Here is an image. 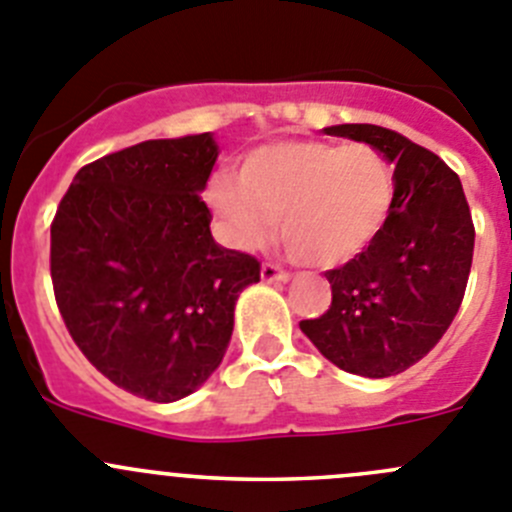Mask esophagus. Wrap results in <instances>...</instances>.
Listing matches in <instances>:
<instances>
[{
  "label": "esophagus",
  "mask_w": 512,
  "mask_h": 512,
  "mask_svg": "<svg viewBox=\"0 0 512 512\" xmlns=\"http://www.w3.org/2000/svg\"><path fill=\"white\" fill-rule=\"evenodd\" d=\"M260 278L265 280V283H288L290 275L285 270H280L278 265H272V262H265L260 270Z\"/></svg>",
  "instance_id": "esophagus-1"
}]
</instances>
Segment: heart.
Masks as SVG:
<instances>
[{
	"label": "heart",
	"mask_w": 512,
	"mask_h": 512,
	"mask_svg": "<svg viewBox=\"0 0 512 512\" xmlns=\"http://www.w3.org/2000/svg\"><path fill=\"white\" fill-rule=\"evenodd\" d=\"M394 194L389 161L366 143L278 141L247 154L240 179L214 176L207 202L234 247H260L280 217L290 255L336 267L379 237Z\"/></svg>",
	"instance_id": "b5f03b06"
}]
</instances>
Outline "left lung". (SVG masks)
<instances>
[{
	"instance_id": "obj_1",
	"label": "left lung",
	"mask_w": 512,
	"mask_h": 512,
	"mask_svg": "<svg viewBox=\"0 0 512 512\" xmlns=\"http://www.w3.org/2000/svg\"><path fill=\"white\" fill-rule=\"evenodd\" d=\"M323 131L384 154L396 194L379 237L326 272L328 313L300 321V331L338 369L386 379L427 356L460 310L475 247L470 207L460 176L407 136L371 123Z\"/></svg>"
}]
</instances>
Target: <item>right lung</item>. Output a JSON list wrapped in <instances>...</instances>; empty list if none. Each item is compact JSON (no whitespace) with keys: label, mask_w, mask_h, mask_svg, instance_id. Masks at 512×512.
I'll use <instances>...</instances> for the list:
<instances>
[{"label":"right lung","mask_w":512,"mask_h":512,"mask_svg":"<svg viewBox=\"0 0 512 512\" xmlns=\"http://www.w3.org/2000/svg\"><path fill=\"white\" fill-rule=\"evenodd\" d=\"M212 133L156 138L75 174L50 229L57 308L90 364L148 401L194 394L222 364L260 262L217 245L202 202Z\"/></svg>","instance_id":"obj_1"}]
</instances>
